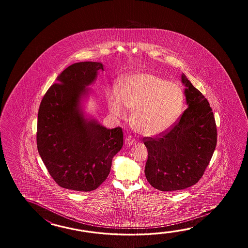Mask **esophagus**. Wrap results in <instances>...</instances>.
I'll return each instance as SVG.
<instances>
[{
    "mask_svg": "<svg viewBox=\"0 0 248 248\" xmlns=\"http://www.w3.org/2000/svg\"><path fill=\"white\" fill-rule=\"evenodd\" d=\"M135 142H136V140H135L133 137H130V136L126 137V139H125V143H126V145H128V146L134 144Z\"/></svg>",
    "mask_w": 248,
    "mask_h": 248,
    "instance_id": "obj_1",
    "label": "esophagus"
}]
</instances>
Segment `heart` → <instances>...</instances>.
<instances>
[{
	"label": "heart",
	"mask_w": 248,
	"mask_h": 248,
	"mask_svg": "<svg viewBox=\"0 0 248 248\" xmlns=\"http://www.w3.org/2000/svg\"><path fill=\"white\" fill-rule=\"evenodd\" d=\"M109 111L114 117L125 115V107L133 110L132 126L143 136L167 131L177 121L185 96L179 85L153 73H137L123 78L119 91H107Z\"/></svg>",
	"instance_id": "b5f03b06"
}]
</instances>
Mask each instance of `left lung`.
<instances>
[{"instance_id": "1", "label": "left lung", "mask_w": 248, "mask_h": 248, "mask_svg": "<svg viewBox=\"0 0 248 248\" xmlns=\"http://www.w3.org/2000/svg\"><path fill=\"white\" fill-rule=\"evenodd\" d=\"M182 82L188 108L170 130L143 140L148 150L146 179L161 191L184 190L197 184L217 142L216 121L208 101L184 74Z\"/></svg>"}]
</instances>
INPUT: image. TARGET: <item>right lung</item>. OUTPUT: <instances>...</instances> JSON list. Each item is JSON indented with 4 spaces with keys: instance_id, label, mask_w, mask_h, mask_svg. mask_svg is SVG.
<instances>
[{
    "instance_id": "obj_1",
    "label": "right lung",
    "mask_w": 248,
    "mask_h": 248,
    "mask_svg": "<svg viewBox=\"0 0 248 248\" xmlns=\"http://www.w3.org/2000/svg\"><path fill=\"white\" fill-rule=\"evenodd\" d=\"M104 70L98 62H79L64 69L43 96L37 122V148L59 186L75 191L98 188L123 145L122 128L108 129L85 116L82 98Z\"/></svg>"
}]
</instances>
